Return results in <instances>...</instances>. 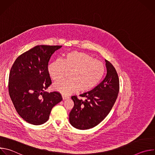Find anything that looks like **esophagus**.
Segmentation results:
<instances>
[{
    "label": "esophagus",
    "mask_w": 155,
    "mask_h": 155,
    "mask_svg": "<svg viewBox=\"0 0 155 155\" xmlns=\"http://www.w3.org/2000/svg\"><path fill=\"white\" fill-rule=\"evenodd\" d=\"M69 96H68L62 95V99H63V100H65V99H69Z\"/></svg>",
    "instance_id": "1"
}]
</instances>
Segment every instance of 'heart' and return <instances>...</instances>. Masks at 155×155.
<instances>
[{
    "label": "heart",
    "instance_id": "1",
    "mask_svg": "<svg viewBox=\"0 0 155 155\" xmlns=\"http://www.w3.org/2000/svg\"><path fill=\"white\" fill-rule=\"evenodd\" d=\"M48 71L55 81L69 73V80L59 81L53 85L54 90L63 94L90 91L102 80L105 67L104 63L83 52L74 51L66 54L62 61H56L48 65Z\"/></svg>",
    "mask_w": 155,
    "mask_h": 155
}]
</instances>
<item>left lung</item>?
<instances>
[{"label": "left lung", "instance_id": "8db88e82", "mask_svg": "<svg viewBox=\"0 0 155 155\" xmlns=\"http://www.w3.org/2000/svg\"><path fill=\"white\" fill-rule=\"evenodd\" d=\"M107 75L104 80L90 91L72 96L74 106L69 114V121L74 127L85 130L99 124L112 110L118 95L120 81L114 66L107 60Z\"/></svg>", "mask_w": 155, "mask_h": 155}]
</instances>
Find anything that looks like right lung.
Masks as SVG:
<instances>
[{
    "label": "right lung",
    "instance_id": "obj_1",
    "mask_svg": "<svg viewBox=\"0 0 155 155\" xmlns=\"http://www.w3.org/2000/svg\"><path fill=\"white\" fill-rule=\"evenodd\" d=\"M62 46L37 45L19 56L10 69L8 92L19 115L40 125L48 121L52 108L62 100L60 93H48L51 85L48 62Z\"/></svg>",
    "mask_w": 155,
    "mask_h": 155
}]
</instances>
